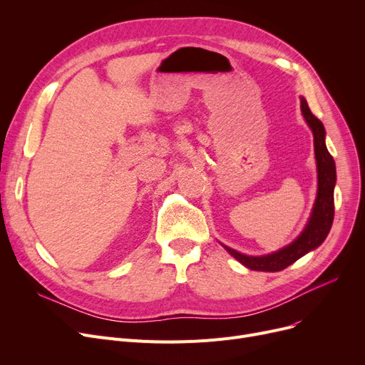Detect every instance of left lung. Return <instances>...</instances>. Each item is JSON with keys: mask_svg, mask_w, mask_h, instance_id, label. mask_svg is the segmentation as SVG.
Segmentation results:
<instances>
[{"mask_svg": "<svg viewBox=\"0 0 365 365\" xmlns=\"http://www.w3.org/2000/svg\"><path fill=\"white\" fill-rule=\"evenodd\" d=\"M300 108L304 117L314 133V146H315V160L318 170V192L317 200L312 208L311 217L306 223L302 234L287 247L281 248L266 256H247L238 253L234 248L223 245L226 252L234 256L240 263L252 271L263 272H278L285 269L287 266L293 264L306 253L315 250L324 240L327 238L333 219H334V185H336V164L330 152L325 146V128L322 123L311 112L308 102L304 98H300Z\"/></svg>", "mask_w": 365, "mask_h": 365, "instance_id": "1", "label": "left lung"}]
</instances>
